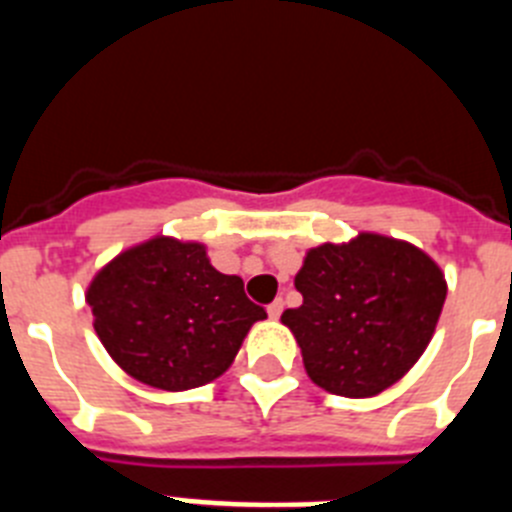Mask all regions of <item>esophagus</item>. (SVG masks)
Here are the masks:
<instances>
[{"label": "esophagus", "instance_id": "1", "mask_svg": "<svg viewBox=\"0 0 512 512\" xmlns=\"http://www.w3.org/2000/svg\"><path fill=\"white\" fill-rule=\"evenodd\" d=\"M282 310H284V302H282V300H274V302H271V305H269V318H271V320H277L279 315H282Z\"/></svg>", "mask_w": 512, "mask_h": 512}]
</instances>
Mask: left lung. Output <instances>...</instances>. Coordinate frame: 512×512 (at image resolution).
<instances>
[{
    "mask_svg": "<svg viewBox=\"0 0 512 512\" xmlns=\"http://www.w3.org/2000/svg\"><path fill=\"white\" fill-rule=\"evenodd\" d=\"M302 305L282 312L312 382L341 397H374L431 343L446 300L436 261L408 241L359 233L310 248L297 271Z\"/></svg>",
    "mask_w": 512,
    "mask_h": 512,
    "instance_id": "1",
    "label": "left lung"
}]
</instances>
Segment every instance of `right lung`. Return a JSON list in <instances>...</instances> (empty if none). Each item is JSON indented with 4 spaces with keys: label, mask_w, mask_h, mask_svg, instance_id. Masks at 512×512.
<instances>
[{
    "label": "right lung",
    "mask_w": 512,
    "mask_h": 512,
    "mask_svg": "<svg viewBox=\"0 0 512 512\" xmlns=\"http://www.w3.org/2000/svg\"><path fill=\"white\" fill-rule=\"evenodd\" d=\"M94 330L122 372L166 392L212 382L233 364L266 310L243 279L220 274L207 248L156 235L117 253L87 289Z\"/></svg>",
    "instance_id": "obj_1"
}]
</instances>
